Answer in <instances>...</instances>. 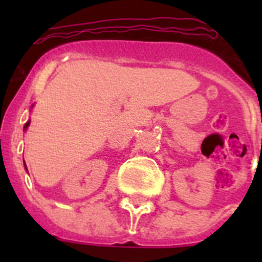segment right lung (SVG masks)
<instances>
[{"label":"right lung","mask_w":262,"mask_h":262,"mask_svg":"<svg viewBox=\"0 0 262 262\" xmlns=\"http://www.w3.org/2000/svg\"><path fill=\"white\" fill-rule=\"evenodd\" d=\"M29 124H30V122H27V123H26V124H25V127H23V128L26 129V128H27V127H29ZM23 163H25V160H23ZM25 166H26V164H25ZM26 169H27V168H26Z\"/></svg>","instance_id":"add662e5"}]
</instances>
